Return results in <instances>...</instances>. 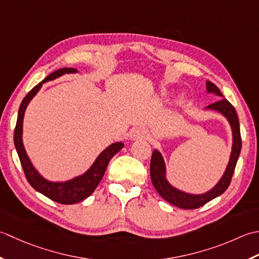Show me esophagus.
Returning a JSON list of instances; mask_svg holds the SVG:
<instances>
[{
	"label": "esophagus",
	"mask_w": 259,
	"mask_h": 259,
	"mask_svg": "<svg viewBox=\"0 0 259 259\" xmlns=\"http://www.w3.org/2000/svg\"><path fill=\"white\" fill-rule=\"evenodd\" d=\"M149 137V132L144 128H135L131 132V139H147Z\"/></svg>",
	"instance_id": "1"
}]
</instances>
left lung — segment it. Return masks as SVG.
Listing matches in <instances>:
<instances>
[{
  "mask_svg": "<svg viewBox=\"0 0 259 259\" xmlns=\"http://www.w3.org/2000/svg\"><path fill=\"white\" fill-rule=\"evenodd\" d=\"M205 87H207V92L209 94H214L219 97H224L223 94L219 91V88L211 81L205 82ZM205 109L215 110V112L224 115L228 120L233 132V147H231L230 159L227 165L224 176L221 177L219 182L215 186L209 190V191L201 193V194H192L181 191L177 188H174L172 184L167 181L166 179V167L165 162L161 153L154 150L152 154L151 159V165H150V173H151V180L155 190L159 192L160 196L176 207L181 209H197L202 207L203 204L209 202L210 200L219 197L223 194L227 188L229 187L231 178L235 171V167L238 161V157L241 150V136H240V127H239V120L238 116H237L236 109L234 108L228 100L226 98H220L218 102L209 105L205 107Z\"/></svg>",
  "mask_w": 259,
  "mask_h": 259,
  "instance_id": "left-lung-1",
  "label": "left lung"
}]
</instances>
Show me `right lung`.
<instances>
[{
    "mask_svg": "<svg viewBox=\"0 0 259 259\" xmlns=\"http://www.w3.org/2000/svg\"><path fill=\"white\" fill-rule=\"evenodd\" d=\"M76 72L78 71L75 68H61V69H58L55 72L50 73L48 77H46L44 80L31 89L20 105L17 125H15L14 130V145L18 152L21 165L23 167L26 180L36 191L61 204H73L80 202L91 196L104 177L108 162L112 160V157L116 153H118L124 147L123 142H116V143L110 144L100 153L97 159L93 163V165L85 173L65 182H52L47 180L35 170V167L31 163L22 141L23 117L25 109L28 107L31 99L35 96L45 82L54 80V79L66 75V73Z\"/></svg>",
    "mask_w": 259,
    "mask_h": 259,
    "instance_id": "obj_1",
    "label": "right lung"
}]
</instances>
